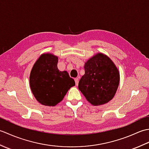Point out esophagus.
<instances>
[{
  "instance_id": "1",
  "label": "esophagus",
  "mask_w": 149,
  "mask_h": 149,
  "mask_svg": "<svg viewBox=\"0 0 149 149\" xmlns=\"http://www.w3.org/2000/svg\"><path fill=\"white\" fill-rule=\"evenodd\" d=\"M74 80H75V84L78 85V83H79V79H78V78H75Z\"/></svg>"
}]
</instances>
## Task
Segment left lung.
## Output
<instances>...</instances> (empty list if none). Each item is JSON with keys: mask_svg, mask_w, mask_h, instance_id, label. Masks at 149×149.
Returning a JSON list of instances; mask_svg holds the SVG:
<instances>
[{"mask_svg": "<svg viewBox=\"0 0 149 149\" xmlns=\"http://www.w3.org/2000/svg\"><path fill=\"white\" fill-rule=\"evenodd\" d=\"M85 74L79 82L78 88L88 102L93 106L107 103L118 87L120 74L109 58L99 53L84 65Z\"/></svg>", "mask_w": 149, "mask_h": 149, "instance_id": "1", "label": "left lung"}]
</instances>
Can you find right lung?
Instances as JSON below:
<instances>
[{
	"instance_id": "right-lung-1",
	"label": "right lung",
	"mask_w": 149,
	"mask_h": 149,
	"mask_svg": "<svg viewBox=\"0 0 149 149\" xmlns=\"http://www.w3.org/2000/svg\"><path fill=\"white\" fill-rule=\"evenodd\" d=\"M58 62L57 56L44 54L34 63L31 72V91L43 105L54 106L63 100L70 88L75 85L67 72L59 70Z\"/></svg>"
}]
</instances>
